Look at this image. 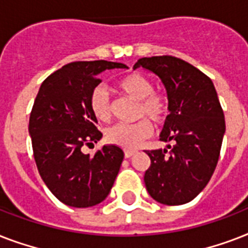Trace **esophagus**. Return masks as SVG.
I'll return each mask as SVG.
<instances>
[{"label":"esophagus","instance_id":"esophagus-1","mask_svg":"<svg viewBox=\"0 0 248 248\" xmlns=\"http://www.w3.org/2000/svg\"><path fill=\"white\" fill-rule=\"evenodd\" d=\"M134 155H136L135 149H126V151H124V157H126V158H130V157H132Z\"/></svg>","mask_w":248,"mask_h":248}]
</instances>
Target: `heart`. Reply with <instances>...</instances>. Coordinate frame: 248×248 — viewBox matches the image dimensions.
I'll list each match as a JSON object with an SVG mask.
<instances>
[{
  "label": "heart",
  "mask_w": 248,
  "mask_h": 248,
  "mask_svg": "<svg viewBox=\"0 0 248 248\" xmlns=\"http://www.w3.org/2000/svg\"><path fill=\"white\" fill-rule=\"evenodd\" d=\"M117 87L126 96L138 100V117H148L155 124L165 122L170 112L167 95L155 91V83L149 77L140 73H128L117 81ZM90 110L100 122H108L112 117V104L107 90L96 86L89 97ZM148 118H141L135 124H113L105 131V138L110 144L132 149L139 145L153 132V124Z\"/></svg>",
  "instance_id": "heart-1"
}]
</instances>
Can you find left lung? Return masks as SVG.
I'll list each match as a JSON object with an SVG mask.
<instances>
[{
    "instance_id": "8db88e82",
    "label": "left lung",
    "mask_w": 248,
    "mask_h": 248,
    "mask_svg": "<svg viewBox=\"0 0 248 248\" xmlns=\"http://www.w3.org/2000/svg\"><path fill=\"white\" fill-rule=\"evenodd\" d=\"M149 69L167 90L170 114L161 132L169 149L145 151L151 166L144 183L159 203L177 206L196 198L211 179L225 132L224 112L211 78L171 55L141 58L134 68Z\"/></svg>"
}]
</instances>
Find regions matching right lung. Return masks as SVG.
<instances>
[{
    "label": "right lung",
    "mask_w": 248,
    "mask_h": 248,
    "mask_svg": "<svg viewBox=\"0 0 248 248\" xmlns=\"http://www.w3.org/2000/svg\"><path fill=\"white\" fill-rule=\"evenodd\" d=\"M127 68L108 60L73 62L45 79L29 117V134L37 169L50 192L72 207H91L110 192L124 161L116 145H104L85 155L101 139L90 110V93L101 79L99 73Z\"/></svg>",
    "instance_id": "obj_1"
}]
</instances>
